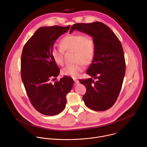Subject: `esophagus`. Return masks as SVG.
Masks as SVG:
<instances>
[{"label": "esophagus", "instance_id": "esophagus-1", "mask_svg": "<svg viewBox=\"0 0 147 147\" xmlns=\"http://www.w3.org/2000/svg\"><path fill=\"white\" fill-rule=\"evenodd\" d=\"M74 82H75V84H78L79 83V81L78 80H74Z\"/></svg>", "mask_w": 147, "mask_h": 147}]
</instances>
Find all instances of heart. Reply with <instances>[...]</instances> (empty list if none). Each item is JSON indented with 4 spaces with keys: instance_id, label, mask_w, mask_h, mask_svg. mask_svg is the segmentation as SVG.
I'll list each match as a JSON object with an SVG mask.
<instances>
[{
    "instance_id": "1",
    "label": "heart",
    "mask_w": 147,
    "mask_h": 147,
    "mask_svg": "<svg viewBox=\"0 0 147 147\" xmlns=\"http://www.w3.org/2000/svg\"><path fill=\"white\" fill-rule=\"evenodd\" d=\"M61 47L53 46L51 54L54 61L59 65L64 64V50L75 52L74 65H68L61 70V73L73 78H77L84 69V62L88 65L92 61L95 51V44L92 39L82 34H71L61 40Z\"/></svg>"
}]
</instances>
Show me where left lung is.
<instances>
[{
	"label": "left lung",
	"mask_w": 147,
	"mask_h": 147,
	"mask_svg": "<svg viewBox=\"0 0 147 147\" xmlns=\"http://www.w3.org/2000/svg\"><path fill=\"white\" fill-rule=\"evenodd\" d=\"M74 30L90 35L95 44L94 57L86 73L97 81L91 78L80 80L87 89L83 100L92 110H108L116 101L125 76V63L120 41L110 28L101 22L74 24L70 33Z\"/></svg>",
	"instance_id": "obj_1"
}]
</instances>
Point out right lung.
Returning a JSON list of instances; mask_svg holds the SVG:
<instances>
[{
	"instance_id": "right-lung-1",
	"label": "right lung",
	"mask_w": 147,
	"mask_h": 147,
	"mask_svg": "<svg viewBox=\"0 0 147 147\" xmlns=\"http://www.w3.org/2000/svg\"><path fill=\"white\" fill-rule=\"evenodd\" d=\"M70 27V26L40 27L23 49L21 58L23 82L32 106L45 115L54 116L63 111L66 95L73 86V79L68 76L55 81L54 84L50 82V80L57 77L60 73L51 49L56 39Z\"/></svg>"
}]
</instances>
